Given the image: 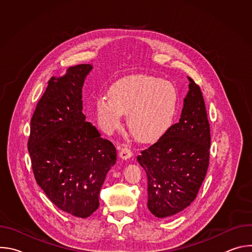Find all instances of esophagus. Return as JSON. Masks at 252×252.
Returning a JSON list of instances; mask_svg holds the SVG:
<instances>
[{
    "label": "esophagus",
    "instance_id": "1",
    "mask_svg": "<svg viewBox=\"0 0 252 252\" xmlns=\"http://www.w3.org/2000/svg\"><path fill=\"white\" fill-rule=\"evenodd\" d=\"M119 155H120V158H123V159H127V158H129L132 156V152H131V150H130L128 147L124 146V147L121 149Z\"/></svg>",
    "mask_w": 252,
    "mask_h": 252
}]
</instances>
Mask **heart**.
Returning a JSON list of instances; mask_svg holds the SVG:
<instances>
[{
	"label": "heart",
	"mask_w": 252,
	"mask_h": 252,
	"mask_svg": "<svg viewBox=\"0 0 252 252\" xmlns=\"http://www.w3.org/2000/svg\"><path fill=\"white\" fill-rule=\"evenodd\" d=\"M109 96L96 100L97 117L109 133L117 130L127 115V126L141 142L160 138L172 126L178 109L175 87L162 79L132 76L116 83Z\"/></svg>",
	"instance_id": "b5f03b06"
}]
</instances>
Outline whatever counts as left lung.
I'll use <instances>...</instances> for the list:
<instances>
[{"instance_id": "obj_1", "label": "left lung", "mask_w": 252, "mask_h": 252, "mask_svg": "<svg viewBox=\"0 0 252 252\" xmlns=\"http://www.w3.org/2000/svg\"><path fill=\"white\" fill-rule=\"evenodd\" d=\"M188 79L179 122L136 158L148 176V208L158 219L176 215L195 199L209 163L204 99L199 87Z\"/></svg>"}]
</instances>
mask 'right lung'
<instances>
[{"mask_svg": "<svg viewBox=\"0 0 252 252\" xmlns=\"http://www.w3.org/2000/svg\"><path fill=\"white\" fill-rule=\"evenodd\" d=\"M90 63L53 77L31 120L28 149L37 184L60 209L86 219L99 206L106 173L117 161L113 143L83 114L82 90Z\"/></svg>", "mask_w": 252, "mask_h": 252, "instance_id": "right-lung-1", "label": "right lung"}]
</instances>
